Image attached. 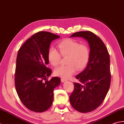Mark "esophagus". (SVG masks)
Segmentation results:
<instances>
[{
  "label": "esophagus",
  "instance_id": "1",
  "mask_svg": "<svg viewBox=\"0 0 124 124\" xmlns=\"http://www.w3.org/2000/svg\"><path fill=\"white\" fill-rule=\"evenodd\" d=\"M67 81V79H64V78H61V81H62V82H65V81Z\"/></svg>",
  "mask_w": 124,
  "mask_h": 124
}]
</instances>
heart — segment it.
I'll return each mask as SVG.
<instances>
[{"mask_svg": "<svg viewBox=\"0 0 124 124\" xmlns=\"http://www.w3.org/2000/svg\"><path fill=\"white\" fill-rule=\"evenodd\" d=\"M59 51L54 47H50L48 50V60L52 66L57 67L61 61L62 56L66 57V64L54 70L57 76L64 78L70 77L77 70L84 69L88 63L90 58V50L87 44L80 43L72 39H66L58 44Z\"/></svg>", "mask_w": 124, "mask_h": 124, "instance_id": "heart-1", "label": "heart"}]
</instances>
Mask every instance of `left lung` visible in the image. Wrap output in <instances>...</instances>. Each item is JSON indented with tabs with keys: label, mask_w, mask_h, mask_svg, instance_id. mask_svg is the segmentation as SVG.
Returning a JSON list of instances; mask_svg holds the SVG:
<instances>
[{
	"label": "left lung",
	"mask_w": 124,
	"mask_h": 124,
	"mask_svg": "<svg viewBox=\"0 0 124 124\" xmlns=\"http://www.w3.org/2000/svg\"><path fill=\"white\" fill-rule=\"evenodd\" d=\"M70 37H82L88 42L90 51L87 67L76 76L80 83L74 82L70 96L72 107L86 113L97 108L107 96L111 83L110 55L100 38L90 31L75 32Z\"/></svg>",
	"instance_id": "obj_1"
}]
</instances>
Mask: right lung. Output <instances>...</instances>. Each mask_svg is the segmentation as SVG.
Here are the masks:
<instances>
[{
  "label": "right lung",
  "mask_w": 124,
  "mask_h": 124,
  "mask_svg": "<svg viewBox=\"0 0 124 124\" xmlns=\"http://www.w3.org/2000/svg\"><path fill=\"white\" fill-rule=\"evenodd\" d=\"M60 37L52 32L39 31L20 48L16 58L15 86L22 103L29 110L42 112L51 107L54 90L60 83L59 77L46 80L51 75L48 68V50L51 42Z\"/></svg>",
  "instance_id": "add662e5"
}]
</instances>
